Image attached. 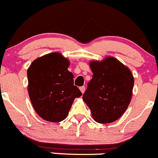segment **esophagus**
<instances>
[{"label": "esophagus", "instance_id": "34e87169", "mask_svg": "<svg viewBox=\"0 0 158 158\" xmlns=\"http://www.w3.org/2000/svg\"><path fill=\"white\" fill-rule=\"evenodd\" d=\"M80 90L81 91V93H82V94H84V91H85V87H84V86H83V87H80Z\"/></svg>", "mask_w": 158, "mask_h": 158}]
</instances>
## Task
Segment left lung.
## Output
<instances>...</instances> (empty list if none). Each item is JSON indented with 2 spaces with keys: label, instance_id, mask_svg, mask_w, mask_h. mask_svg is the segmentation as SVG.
I'll use <instances>...</instances> for the list:
<instances>
[{
  "label": "left lung",
  "instance_id": "obj_1",
  "mask_svg": "<svg viewBox=\"0 0 158 158\" xmlns=\"http://www.w3.org/2000/svg\"><path fill=\"white\" fill-rule=\"evenodd\" d=\"M93 78L83 100L97 123H111L123 115L132 96L134 77L129 68L113 57L90 61Z\"/></svg>",
  "mask_w": 158,
  "mask_h": 158
}]
</instances>
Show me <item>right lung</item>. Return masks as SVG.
<instances>
[{
  "instance_id": "obj_1",
  "label": "right lung",
  "mask_w": 158,
  "mask_h": 158,
  "mask_svg": "<svg viewBox=\"0 0 158 158\" xmlns=\"http://www.w3.org/2000/svg\"><path fill=\"white\" fill-rule=\"evenodd\" d=\"M70 61L58 52L37 58L27 70L28 94L34 110L45 119L58 123L66 118L74 99L82 94L68 70Z\"/></svg>"
}]
</instances>
